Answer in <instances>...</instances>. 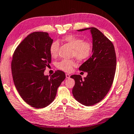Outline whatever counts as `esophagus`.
<instances>
[{
	"label": "esophagus",
	"instance_id": "obj_1",
	"mask_svg": "<svg viewBox=\"0 0 134 134\" xmlns=\"http://www.w3.org/2000/svg\"><path fill=\"white\" fill-rule=\"evenodd\" d=\"M70 75L69 74H66V78L67 79H68V78H70Z\"/></svg>",
	"mask_w": 134,
	"mask_h": 134
}]
</instances>
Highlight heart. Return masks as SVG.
I'll use <instances>...</instances> for the list:
<instances>
[{
	"instance_id": "b5f03b06",
	"label": "heart",
	"mask_w": 134,
	"mask_h": 134,
	"mask_svg": "<svg viewBox=\"0 0 134 134\" xmlns=\"http://www.w3.org/2000/svg\"><path fill=\"white\" fill-rule=\"evenodd\" d=\"M62 41L68 43L73 48L72 56H75L79 60H85L90 58L92 51V46L90 42L83 41L82 39L72 35L63 36ZM59 44L57 41L52 42L49 47V52L52 57L58 55ZM76 66V63L74 60L63 59L57 63V67L65 72H70L72 68Z\"/></svg>"
}]
</instances>
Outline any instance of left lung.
<instances>
[{
    "label": "left lung",
    "mask_w": 134,
    "mask_h": 134,
    "mask_svg": "<svg viewBox=\"0 0 134 134\" xmlns=\"http://www.w3.org/2000/svg\"><path fill=\"white\" fill-rule=\"evenodd\" d=\"M90 30L92 37V56L83 63L79 70L87 72L83 79L79 75L71 76L75 84L74 97L85 106H92L104 99L111 88L115 74L116 59L113 43L93 27L77 30Z\"/></svg>",
    "instance_id": "1"
}]
</instances>
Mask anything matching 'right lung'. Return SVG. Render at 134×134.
<instances>
[{
    "label": "right lung",
    "instance_id": "add662e5",
    "mask_svg": "<svg viewBox=\"0 0 134 134\" xmlns=\"http://www.w3.org/2000/svg\"><path fill=\"white\" fill-rule=\"evenodd\" d=\"M52 42L48 33L33 32L18 46L12 60L13 79L19 93L36 108L46 107L53 101L66 77L61 71L51 76L44 75L51 62L49 47Z\"/></svg>",
    "mask_w": 134,
    "mask_h": 134
}]
</instances>
